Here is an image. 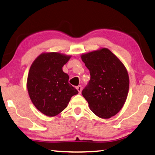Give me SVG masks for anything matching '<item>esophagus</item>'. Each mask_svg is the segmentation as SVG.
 <instances>
[{"label": "esophagus", "mask_w": 155, "mask_h": 155, "mask_svg": "<svg viewBox=\"0 0 155 155\" xmlns=\"http://www.w3.org/2000/svg\"><path fill=\"white\" fill-rule=\"evenodd\" d=\"M77 91H78V93H81V91H82V87L81 86V85H78V87H77Z\"/></svg>", "instance_id": "1"}]
</instances>
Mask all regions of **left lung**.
I'll return each mask as SVG.
<instances>
[{"instance_id":"1","label":"left lung","mask_w":155,"mask_h":155,"mask_svg":"<svg viewBox=\"0 0 155 155\" xmlns=\"http://www.w3.org/2000/svg\"><path fill=\"white\" fill-rule=\"evenodd\" d=\"M91 78L82 94L90 109L102 118H109L120 110L126 101L129 78L122 62L108 48L81 56Z\"/></svg>"}]
</instances>
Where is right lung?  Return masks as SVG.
<instances>
[{"instance_id":"obj_1","label":"right lung","mask_w":155,"mask_h":155,"mask_svg":"<svg viewBox=\"0 0 155 155\" xmlns=\"http://www.w3.org/2000/svg\"><path fill=\"white\" fill-rule=\"evenodd\" d=\"M71 57L58 52L42 53L32 62L27 78V89L35 107L48 117L58 114L67 107L78 91L68 83L62 67Z\"/></svg>"}]
</instances>
